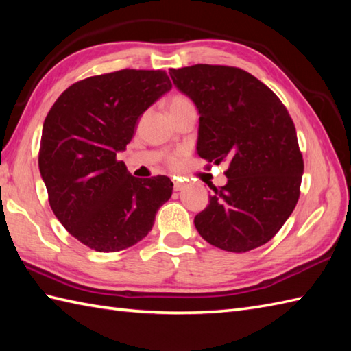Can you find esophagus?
I'll return each instance as SVG.
<instances>
[{
	"mask_svg": "<svg viewBox=\"0 0 351 351\" xmlns=\"http://www.w3.org/2000/svg\"><path fill=\"white\" fill-rule=\"evenodd\" d=\"M185 189V182H182V181H180V180H175L173 181V190L175 191H181V190H184Z\"/></svg>",
	"mask_w": 351,
	"mask_h": 351,
	"instance_id": "1",
	"label": "esophagus"
}]
</instances>
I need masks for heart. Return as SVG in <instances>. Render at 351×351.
<instances>
[{
	"label": "heart",
	"mask_w": 351,
	"mask_h": 351,
	"mask_svg": "<svg viewBox=\"0 0 351 351\" xmlns=\"http://www.w3.org/2000/svg\"><path fill=\"white\" fill-rule=\"evenodd\" d=\"M167 106V110L170 116H173L176 113H180L181 110L184 108H189V107H193V104L190 101V98H187L185 95H181V93H176V95H171L170 98L167 99L166 102ZM167 162L170 164V166H176L178 164V155L176 154H171L167 156Z\"/></svg>",
	"instance_id": "heart-1"
}]
</instances>
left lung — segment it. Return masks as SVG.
I'll use <instances>...</instances> for the list:
<instances>
[{
    "label": "left lung",
    "mask_w": 351,
    "mask_h": 351,
    "mask_svg": "<svg viewBox=\"0 0 351 351\" xmlns=\"http://www.w3.org/2000/svg\"><path fill=\"white\" fill-rule=\"evenodd\" d=\"M169 73L199 110V156L229 162L228 184L213 187L210 205L195 217L197 232L235 253L268 243L300 196L304 166L288 110L240 68L195 64Z\"/></svg>",
    "instance_id": "8db88e82"
}]
</instances>
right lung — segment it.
<instances>
[{
	"instance_id": "add662e5",
	"label": "right lung",
	"mask_w": 351,
	"mask_h": 351,
	"mask_svg": "<svg viewBox=\"0 0 351 351\" xmlns=\"http://www.w3.org/2000/svg\"><path fill=\"white\" fill-rule=\"evenodd\" d=\"M171 88L164 71L122 69L81 80L43 122L39 170L52 213L96 252H119L147 235L171 196L167 176L134 178L117 161L138 117Z\"/></svg>"
}]
</instances>
